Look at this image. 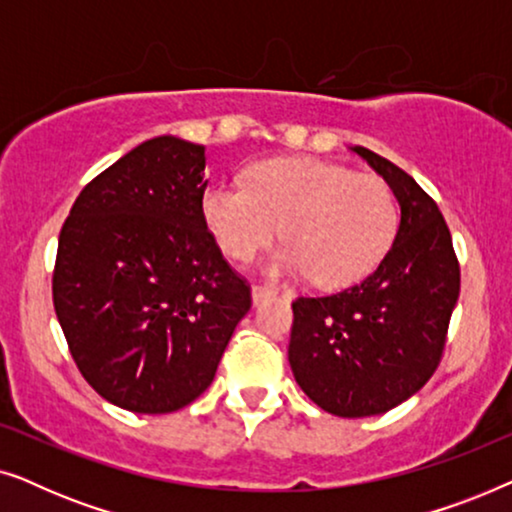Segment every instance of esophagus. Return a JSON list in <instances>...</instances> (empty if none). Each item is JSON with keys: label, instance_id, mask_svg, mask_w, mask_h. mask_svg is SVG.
Returning <instances> with one entry per match:
<instances>
[{"label": "esophagus", "instance_id": "esophagus-1", "mask_svg": "<svg viewBox=\"0 0 512 512\" xmlns=\"http://www.w3.org/2000/svg\"><path fill=\"white\" fill-rule=\"evenodd\" d=\"M277 296V289H270V286H254L251 289V300H254V305H261L263 300H270Z\"/></svg>", "mask_w": 512, "mask_h": 512}]
</instances>
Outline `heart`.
I'll use <instances>...</instances> for the list:
<instances>
[{"instance_id":"1","label":"heart","mask_w":512,"mask_h":512,"mask_svg":"<svg viewBox=\"0 0 512 512\" xmlns=\"http://www.w3.org/2000/svg\"><path fill=\"white\" fill-rule=\"evenodd\" d=\"M202 216L235 261L254 258L282 228L289 244L270 258L265 272L310 275L324 289L366 277L398 228L394 193L380 177L317 158L261 160L249 170L247 186H209L202 193Z\"/></svg>"}]
</instances>
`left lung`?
I'll return each mask as SVG.
<instances>
[{
  "label": "left lung",
  "instance_id": "8db88e82",
  "mask_svg": "<svg viewBox=\"0 0 512 512\" xmlns=\"http://www.w3.org/2000/svg\"><path fill=\"white\" fill-rule=\"evenodd\" d=\"M394 191V244L361 284L293 303L289 363L300 389L338 417L382 415L429 382L459 298V263L436 202L377 153L352 146Z\"/></svg>",
  "mask_w": 512,
  "mask_h": 512
}]
</instances>
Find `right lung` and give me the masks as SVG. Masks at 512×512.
Segmentation results:
<instances>
[{"instance_id": "1", "label": "right lung", "mask_w": 512, "mask_h": 512, "mask_svg": "<svg viewBox=\"0 0 512 512\" xmlns=\"http://www.w3.org/2000/svg\"><path fill=\"white\" fill-rule=\"evenodd\" d=\"M205 146L163 135L90 181L60 230L53 305L81 375L139 415L193 403L251 307L202 216Z\"/></svg>"}]
</instances>
